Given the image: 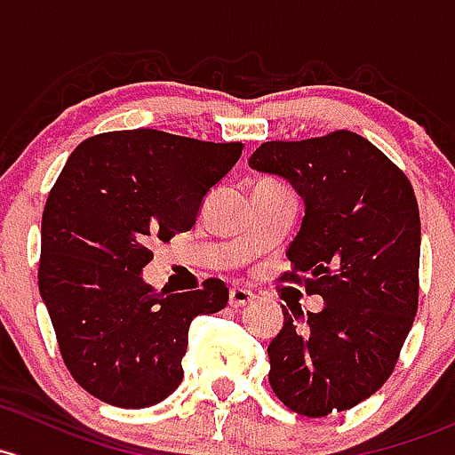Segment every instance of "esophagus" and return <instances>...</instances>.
I'll return each mask as SVG.
<instances>
[{
  "instance_id": "34e87169",
  "label": "esophagus",
  "mask_w": 455,
  "mask_h": 455,
  "mask_svg": "<svg viewBox=\"0 0 455 455\" xmlns=\"http://www.w3.org/2000/svg\"><path fill=\"white\" fill-rule=\"evenodd\" d=\"M252 299H255V294H252L251 290H243V288H231L228 291V305L231 307H243V305L252 303Z\"/></svg>"
}]
</instances>
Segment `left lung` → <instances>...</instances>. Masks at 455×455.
<instances>
[{"label":"left lung","mask_w":455,"mask_h":455,"mask_svg":"<svg viewBox=\"0 0 455 455\" xmlns=\"http://www.w3.org/2000/svg\"><path fill=\"white\" fill-rule=\"evenodd\" d=\"M248 165L288 180L303 198L285 276L324 300L318 314L283 312L267 344L272 390L303 417L351 410L386 384L417 315L412 185L379 148L348 131L261 143Z\"/></svg>","instance_id":"left-lung-1"}]
</instances>
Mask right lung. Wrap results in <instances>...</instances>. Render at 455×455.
Instances as JSON below:
<instances>
[{"instance_id": "right-lung-1", "label": "right lung", "mask_w": 455, "mask_h": 455, "mask_svg": "<svg viewBox=\"0 0 455 455\" xmlns=\"http://www.w3.org/2000/svg\"><path fill=\"white\" fill-rule=\"evenodd\" d=\"M242 148L137 128L91 137L67 159L43 212L38 290L71 377L104 403L170 396L191 320L227 307L224 281L155 291L143 267L152 240L194 227Z\"/></svg>"}]
</instances>
